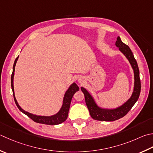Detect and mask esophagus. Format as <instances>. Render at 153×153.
Returning <instances> with one entry per match:
<instances>
[{"mask_svg": "<svg viewBox=\"0 0 153 153\" xmlns=\"http://www.w3.org/2000/svg\"><path fill=\"white\" fill-rule=\"evenodd\" d=\"M83 81H84V79H83L82 77H80L78 79H77V82H78L79 83H82L83 82Z\"/></svg>", "mask_w": 153, "mask_h": 153, "instance_id": "34e87169", "label": "esophagus"}]
</instances>
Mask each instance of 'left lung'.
Wrapping results in <instances>:
<instances>
[{
    "label": "left lung",
    "mask_w": 153,
    "mask_h": 153,
    "mask_svg": "<svg viewBox=\"0 0 153 153\" xmlns=\"http://www.w3.org/2000/svg\"><path fill=\"white\" fill-rule=\"evenodd\" d=\"M115 46L130 63L134 73V87L131 97L123 103L121 105L115 108H107L99 105L94 97L85 88L81 87L82 91L84 94L85 103L89 109L91 117L97 121H114L122 118L127 115L131 109L138 100L140 92V81L139 77V70L136 59H134L132 51L127 45L121 41L119 36L117 38Z\"/></svg>",
    "instance_id": "left-lung-1"
}]
</instances>
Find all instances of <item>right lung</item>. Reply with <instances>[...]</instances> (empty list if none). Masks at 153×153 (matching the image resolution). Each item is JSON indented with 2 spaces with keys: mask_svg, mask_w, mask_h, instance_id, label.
<instances>
[{
  "mask_svg": "<svg viewBox=\"0 0 153 153\" xmlns=\"http://www.w3.org/2000/svg\"><path fill=\"white\" fill-rule=\"evenodd\" d=\"M19 56L17 57L15 59L14 65H13V74H12L11 76V87H12V90L13 92V96L14 99L15 103H16V106L19 109L21 112H22L24 114L26 115L28 117L32 119L33 121L38 123H42V124H45V125H58L64 122L66 119L68 118V115L69 112V109H70V103L71 99L73 97L74 94L79 89V87L77 85V84L75 82L69 87L68 89L65 92L64 98H63V102H62V105L60 109L59 110V111L56 113V114L50 116H44V115H37L32 114L31 113H29L28 111H26L25 110L22 109L19 103L17 102V100L16 97H15L14 95V71H15V66H16V64L17 62L18 59H19Z\"/></svg>",
  "mask_w": 153,
  "mask_h": 153,
  "instance_id": "obj_1",
  "label": "right lung"
}]
</instances>
